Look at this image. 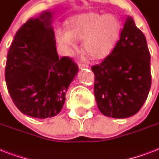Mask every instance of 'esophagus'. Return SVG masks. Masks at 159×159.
<instances>
[{
    "label": "esophagus",
    "instance_id": "esophagus-1",
    "mask_svg": "<svg viewBox=\"0 0 159 159\" xmlns=\"http://www.w3.org/2000/svg\"><path fill=\"white\" fill-rule=\"evenodd\" d=\"M78 67H79L80 69H82V68H87V67H88V65L83 64V63H80V64L78 65Z\"/></svg>",
    "mask_w": 159,
    "mask_h": 159
}]
</instances>
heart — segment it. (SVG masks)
I'll return each instance as SVG.
<instances>
[{"mask_svg":"<svg viewBox=\"0 0 159 159\" xmlns=\"http://www.w3.org/2000/svg\"><path fill=\"white\" fill-rule=\"evenodd\" d=\"M120 22L115 15L86 13L69 23L68 31L57 30L56 39L67 55L77 48L76 40H83V48L94 59H103L115 48L120 33Z\"/></svg>","mask_w":159,"mask_h":159,"instance_id":"obj_1","label":"heart"}]
</instances>
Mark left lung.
Wrapping results in <instances>:
<instances>
[{"mask_svg": "<svg viewBox=\"0 0 159 159\" xmlns=\"http://www.w3.org/2000/svg\"><path fill=\"white\" fill-rule=\"evenodd\" d=\"M92 70L95 98L104 116L128 118L140 110L151 87L150 53L145 36L131 16L126 17L111 54Z\"/></svg>", "mask_w": 159, "mask_h": 159, "instance_id": "obj_1", "label": "left lung"}]
</instances>
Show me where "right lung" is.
<instances>
[{"mask_svg":"<svg viewBox=\"0 0 159 159\" xmlns=\"http://www.w3.org/2000/svg\"><path fill=\"white\" fill-rule=\"evenodd\" d=\"M53 11L30 19L17 31L7 55L6 82L16 106L26 116H57L78 72L70 57L59 58L52 24Z\"/></svg>","mask_w":159,"mask_h":159,"instance_id":"add662e5","label":"right lung"}]
</instances>
